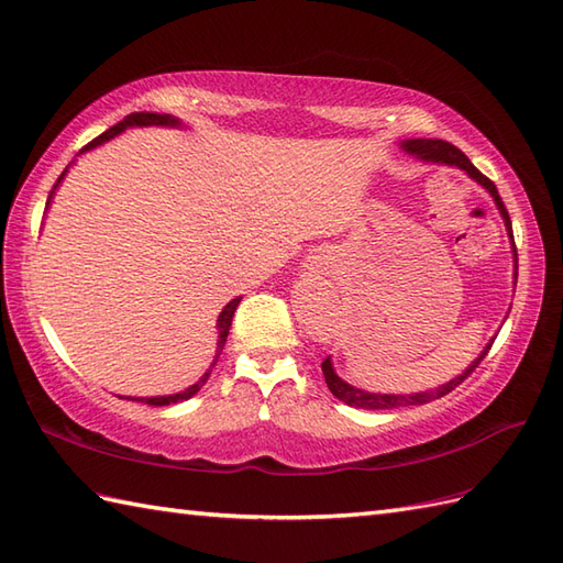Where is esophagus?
Masks as SVG:
<instances>
[{
	"label": "esophagus",
	"instance_id": "obj_1",
	"mask_svg": "<svg viewBox=\"0 0 563 563\" xmlns=\"http://www.w3.org/2000/svg\"><path fill=\"white\" fill-rule=\"evenodd\" d=\"M307 268L312 273H329V263L324 258H314V261H309Z\"/></svg>",
	"mask_w": 563,
	"mask_h": 563
}]
</instances>
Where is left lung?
Masks as SVG:
<instances>
[{
	"mask_svg": "<svg viewBox=\"0 0 563 563\" xmlns=\"http://www.w3.org/2000/svg\"><path fill=\"white\" fill-rule=\"evenodd\" d=\"M399 147L411 154V157H416L418 162L423 164H442V166H454V169H462L466 176L472 178V181L479 184L482 188H486V194L494 198L496 208L500 212V218H504L506 222V232L510 236V244H512V263H516V271H512V278L518 280V254H516V242H512V224H510V218H508V210L504 206V200H500L498 190L494 186V181H488V178L476 169V166L466 159V154L460 152L454 145H450V142L445 140H426V137H418V140H401ZM494 339L486 343V349L479 353V357H474V361L470 363V367L464 369L462 375H457L454 379L445 382V385H440L435 389H426V391H411V394H377V391H365V389H357L353 385H349V382L341 379L336 375V369H333L331 365V357H327L324 363H321V373H324V379H327V387L331 389L333 397H336L339 401L349 404V406H355V409H369V411H382V409H401V406H421V404H428V401H435L440 397H445V394H450L454 387L462 385V382L470 377L476 367H479V363L486 357L488 349H492Z\"/></svg>",
	"mask_w": 563,
	"mask_h": 563,
	"instance_id": "8db88e82",
	"label": "left lung"
}]
</instances>
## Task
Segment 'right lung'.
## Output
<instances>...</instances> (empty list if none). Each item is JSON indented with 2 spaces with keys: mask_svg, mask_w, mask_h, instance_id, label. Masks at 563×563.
<instances>
[{
  "mask_svg": "<svg viewBox=\"0 0 563 563\" xmlns=\"http://www.w3.org/2000/svg\"><path fill=\"white\" fill-rule=\"evenodd\" d=\"M150 125H157V128H184V123L178 121V118L169 115V113H150V111L130 113L128 118H123L121 123L113 125L111 130H106L103 135H99L97 140H91L89 145L84 147L79 154L89 152V150H97L99 145H103V142H109V140H113L115 135L125 133L128 128H150ZM67 172H69V166H67V169H65L63 174H59L57 184H55V186H53V190H51V196H47V206H45V210L51 208L55 190H57V186H59V184H63V178L67 176ZM239 302H242V297H234V300H232V302H227V305H224V309L220 312V317H218V349H214V357H212L210 367L206 369V373H202V377L196 382V385H190V387H186L184 391H176V394H164V397H121V399H128V401H140V404H150V406H172V404L186 401V399L194 397V394H198V391H200V387L206 385V382H208V377H210V373H212V367H214V363H218V357H220V353H222V349H224L227 333H230L232 317H234V312H236Z\"/></svg>",
  "mask_w": 563,
  "mask_h": 563,
  "instance_id": "1",
  "label": "right lung"
}]
</instances>
